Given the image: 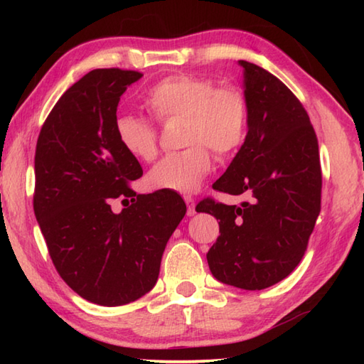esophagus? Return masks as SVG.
Instances as JSON below:
<instances>
[{"label":"esophagus","mask_w":364,"mask_h":364,"mask_svg":"<svg viewBox=\"0 0 364 364\" xmlns=\"http://www.w3.org/2000/svg\"><path fill=\"white\" fill-rule=\"evenodd\" d=\"M184 202L188 205V215L196 214V200L192 197H184Z\"/></svg>","instance_id":"1"}]
</instances>
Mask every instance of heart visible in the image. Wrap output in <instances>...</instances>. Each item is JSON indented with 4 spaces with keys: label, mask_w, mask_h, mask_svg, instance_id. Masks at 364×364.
Returning a JSON list of instances; mask_svg holds the SVG:
<instances>
[{
    "label": "heart",
    "mask_w": 364,
    "mask_h": 364,
    "mask_svg": "<svg viewBox=\"0 0 364 364\" xmlns=\"http://www.w3.org/2000/svg\"><path fill=\"white\" fill-rule=\"evenodd\" d=\"M144 105L161 122L183 119L180 153L161 159L149 173L153 189L194 194L210 173V148L223 158L244 141L249 103L245 92L236 84L218 86L203 76L178 73L167 76L149 89ZM115 136L123 150L142 161L158 154V133L150 120L133 114H119L114 120Z\"/></svg>",
    "instance_id": "heart-1"
}]
</instances>
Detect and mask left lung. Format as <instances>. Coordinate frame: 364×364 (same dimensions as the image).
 Here are the masks:
<instances>
[{
    "label": "left lung",
    "instance_id": "obj_1",
    "mask_svg": "<svg viewBox=\"0 0 364 364\" xmlns=\"http://www.w3.org/2000/svg\"><path fill=\"white\" fill-rule=\"evenodd\" d=\"M249 103L247 136L213 188L249 198L239 206L205 198L197 213L219 220L206 253L219 282L247 291L288 277L305 255L321 213L319 145L305 107L264 68L239 60Z\"/></svg>",
    "mask_w": 364,
    "mask_h": 364
}]
</instances>
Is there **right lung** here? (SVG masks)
Returning <instances> with one entry per match:
<instances>
[{"label": "right lung", "mask_w": 364, "mask_h": 364, "mask_svg": "<svg viewBox=\"0 0 364 364\" xmlns=\"http://www.w3.org/2000/svg\"><path fill=\"white\" fill-rule=\"evenodd\" d=\"M142 73L97 68L58 100L37 139L34 214L60 278L92 304L119 306L156 284L186 205L178 194H136L139 161L115 136L120 97ZM120 198L127 208L114 213Z\"/></svg>", "instance_id": "1"}]
</instances>
